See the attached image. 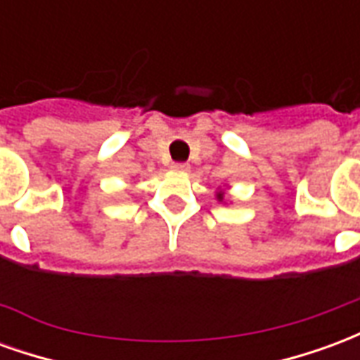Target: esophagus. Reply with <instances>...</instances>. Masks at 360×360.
<instances>
[{"label": "esophagus", "mask_w": 360, "mask_h": 360, "mask_svg": "<svg viewBox=\"0 0 360 360\" xmlns=\"http://www.w3.org/2000/svg\"><path fill=\"white\" fill-rule=\"evenodd\" d=\"M173 172H181V173H187L188 172V164H173L172 165Z\"/></svg>", "instance_id": "34e87169"}]
</instances>
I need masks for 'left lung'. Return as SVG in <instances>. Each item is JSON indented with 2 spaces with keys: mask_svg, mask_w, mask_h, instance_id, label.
I'll list each match as a JSON object with an SVG mask.
<instances>
[{
  "mask_svg": "<svg viewBox=\"0 0 360 360\" xmlns=\"http://www.w3.org/2000/svg\"><path fill=\"white\" fill-rule=\"evenodd\" d=\"M224 196H226V191H224V188H218V193H216V198H218V202H224Z\"/></svg>",
  "mask_w": 360,
  "mask_h": 360,
  "instance_id": "1",
  "label": "left lung"
}]
</instances>
